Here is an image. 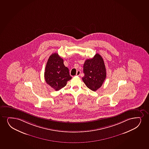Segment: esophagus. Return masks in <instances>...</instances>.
Here are the masks:
<instances>
[{"label": "esophagus", "mask_w": 149, "mask_h": 149, "mask_svg": "<svg viewBox=\"0 0 149 149\" xmlns=\"http://www.w3.org/2000/svg\"><path fill=\"white\" fill-rule=\"evenodd\" d=\"M80 74H81V71H80V70H78V71L77 72L76 75H77V76H79V75H80Z\"/></svg>", "instance_id": "esophagus-1"}]
</instances>
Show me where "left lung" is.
I'll list each match as a JSON object with an SVG mask.
<instances>
[{
	"mask_svg": "<svg viewBox=\"0 0 149 149\" xmlns=\"http://www.w3.org/2000/svg\"><path fill=\"white\" fill-rule=\"evenodd\" d=\"M83 81L93 91L102 86L106 77V70L103 59L97 53L93 58L87 59L84 64Z\"/></svg>",
	"mask_w": 149,
	"mask_h": 149,
	"instance_id": "left-lung-1",
	"label": "left lung"
}]
</instances>
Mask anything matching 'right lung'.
Wrapping results in <instances>:
<instances>
[{
    "mask_svg": "<svg viewBox=\"0 0 149 149\" xmlns=\"http://www.w3.org/2000/svg\"><path fill=\"white\" fill-rule=\"evenodd\" d=\"M44 77L47 84L56 91L65 87L68 81L72 79L68 68L65 66L63 59L58 53H53L49 57L46 65Z\"/></svg>",
    "mask_w": 149,
    "mask_h": 149,
    "instance_id": "add662e5",
    "label": "right lung"
}]
</instances>
